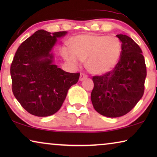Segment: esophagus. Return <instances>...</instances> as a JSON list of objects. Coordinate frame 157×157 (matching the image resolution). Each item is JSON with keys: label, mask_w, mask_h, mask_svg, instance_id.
Instances as JSON below:
<instances>
[{"label": "esophagus", "mask_w": 157, "mask_h": 157, "mask_svg": "<svg viewBox=\"0 0 157 157\" xmlns=\"http://www.w3.org/2000/svg\"><path fill=\"white\" fill-rule=\"evenodd\" d=\"M87 77H88V76H87L86 74H83V73H81V74H80V78H79V80H80L81 81H82L84 80V79L86 78Z\"/></svg>", "instance_id": "obj_1"}]
</instances>
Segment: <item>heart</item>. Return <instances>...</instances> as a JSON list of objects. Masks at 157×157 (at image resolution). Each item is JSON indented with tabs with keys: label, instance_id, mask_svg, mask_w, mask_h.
Instances as JSON below:
<instances>
[{
	"label": "heart",
	"instance_id": "heart-1",
	"mask_svg": "<svg viewBox=\"0 0 157 157\" xmlns=\"http://www.w3.org/2000/svg\"><path fill=\"white\" fill-rule=\"evenodd\" d=\"M72 50L64 48V59L73 66L86 60L88 70L94 74H104L112 69L119 61L122 51L121 43L115 36L83 34L70 42Z\"/></svg>",
	"mask_w": 157,
	"mask_h": 157
}]
</instances>
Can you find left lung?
I'll use <instances>...</instances> for the list:
<instances>
[{
    "instance_id": "obj_1",
    "label": "left lung",
    "mask_w": 157,
    "mask_h": 157,
    "mask_svg": "<svg viewBox=\"0 0 157 157\" xmlns=\"http://www.w3.org/2000/svg\"><path fill=\"white\" fill-rule=\"evenodd\" d=\"M121 41V56L113 70L93 76L91 98L94 108L107 117L129 112L143 96L147 67L139 45L126 35H117Z\"/></svg>"
}]
</instances>
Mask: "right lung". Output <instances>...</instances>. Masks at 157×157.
Listing matches in <instances>:
<instances>
[{"label":"right lung","mask_w":157,"mask_h":157,"mask_svg":"<svg viewBox=\"0 0 157 157\" xmlns=\"http://www.w3.org/2000/svg\"><path fill=\"white\" fill-rule=\"evenodd\" d=\"M66 33L38 30L20 45L13 57L10 66L13 93L32 115L48 117L56 113L68 89L78 82L79 73L66 72L53 63L51 51L57 38Z\"/></svg>","instance_id":"right-lung-1"}]
</instances>
